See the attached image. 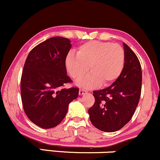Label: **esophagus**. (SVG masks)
Instances as JSON below:
<instances>
[{"instance_id": "34e87169", "label": "esophagus", "mask_w": 160, "mask_h": 160, "mask_svg": "<svg viewBox=\"0 0 160 160\" xmlns=\"http://www.w3.org/2000/svg\"><path fill=\"white\" fill-rule=\"evenodd\" d=\"M87 91L85 90V89H80V91H79V94H80V96H82V95L87 93Z\"/></svg>"}]
</instances>
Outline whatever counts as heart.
I'll use <instances>...</instances> for the list:
<instances>
[{"label": "heart", "mask_w": 160, "mask_h": 160, "mask_svg": "<svg viewBox=\"0 0 160 160\" xmlns=\"http://www.w3.org/2000/svg\"><path fill=\"white\" fill-rule=\"evenodd\" d=\"M124 64V49L118 44L91 41L83 44L65 58L68 73L74 80L82 78L90 70L91 73L78 82L85 88H93L100 83H112L122 73Z\"/></svg>", "instance_id": "1"}]
</instances>
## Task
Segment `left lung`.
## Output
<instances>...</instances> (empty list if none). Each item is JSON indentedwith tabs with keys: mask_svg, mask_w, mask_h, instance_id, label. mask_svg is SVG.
Here are the masks:
<instances>
[{
	"mask_svg": "<svg viewBox=\"0 0 160 160\" xmlns=\"http://www.w3.org/2000/svg\"><path fill=\"white\" fill-rule=\"evenodd\" d=\"M123 45L124 64L122 73L111 86L93 91L95 102L88 110L92 125L105 132L118 131L131 120L141 93L140 63L128 45Z\"/></svg>",
	"mask_w": 160,
	"mask_h": 160,
	"instance_id": "obj_1",
	"label": "left lung"
}]
</instances>
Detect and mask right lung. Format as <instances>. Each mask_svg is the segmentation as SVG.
Here are the masks:
<instances>
[{
	"instance_id": "1",
	"label": "right lung",
	"mask_w": 160,
	"mask_h": 160,
	"mask_svg": "<svg viewBox=\"0 0 160 160\" xmlns=\"http://www.w3.org/2000/svg\"><path fill=\"white\" fill-rule=\"evenodd\" d=\"M71 48L68 38L52 37L32 49L26 60L20 83L22 107L29 120L42 128L60 124L68 105L78 97L77 87L64 89L72 82L65 67Z\"/></svg>"
}]
</instances>
